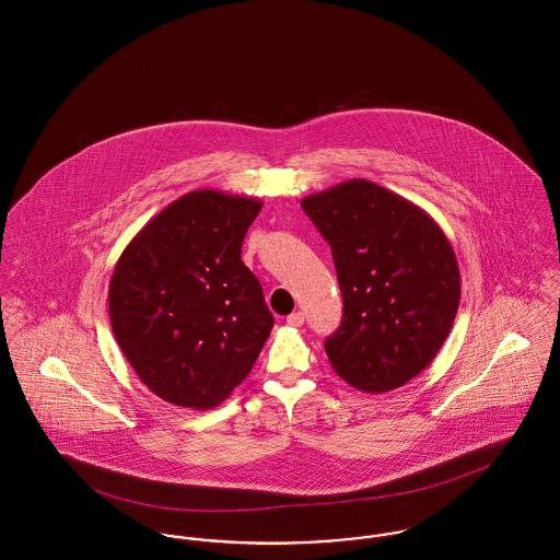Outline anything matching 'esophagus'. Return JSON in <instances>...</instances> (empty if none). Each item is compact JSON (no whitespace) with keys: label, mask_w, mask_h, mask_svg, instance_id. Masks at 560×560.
Returning a JSON list of instances; mask_svg holds the SVG:
<instances>
[{"label":"esophagus","mask_w":560,"mask_h":560,"mask_svg":"<svg viewBox=\"0 0 560 560\" xmlns=\"http://www.w3.org/2000/svg\"><path fill=\"white\" fill-rule=\"evenodd\" d=\"M288 324H290V326H294V328H299V326H302V324H304V313H301V311H296V313L288 315Z\"/></svg>","instance_id":"1"}]
</instances>
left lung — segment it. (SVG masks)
Instances as JSON below:
<instances>
[{
    "mask_svg": "<svg viewBox=\"0 0 560 560\" xmlns=\"http://www.w3.org/2000/svg\"><path fill=\"white\" fill-rule=\"evenodd\" d=\"M301 205L332 249L343 294V322L324 343L332 369L362 392L405 386L436 358L460 304L447 236L424 209L364 178Z\"/></svg>",
    "mask_w": 560,
    "mask_h": 560,
    "instance_id": "1",
    "label": "left lung"
}]
</instances>
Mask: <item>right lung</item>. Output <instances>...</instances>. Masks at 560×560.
I'll return each mask as SVG.
<instances>
[{"label": "right lung", "mask_w": 560, "mask_h": 560, "mask_svg": "<svg viewBox=\"0 0 560 560\" xmlns=\"http://www.w3.org/2000/svg\"><path fill=\"white\" fill-rule=\"evenodd\" d=\"M256 198L196 189L153 217L117 259L108 313L140 382L166 402L213 409L254 369L275 317L243 264Z\"/></svg>", "instance_id": "right-lung-1"}]
</instances>
